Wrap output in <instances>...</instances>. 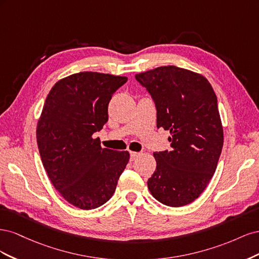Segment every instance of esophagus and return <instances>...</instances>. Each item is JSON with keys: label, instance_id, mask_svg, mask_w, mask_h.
Wrapping results in <instances>:
<instances>
[{"label": "esophagus", "instance_id": "1", "mask_svg": "<svg viewBox=\"0 0 259 259\" xmlns=\"http://www.w3.org/2000/svg\"><path fill=\"white\" fill-rule=\"evenodd\" d=\"M139 154V152H131V161H134L135 159H137Z\"/></svg>", "mask_w": 259, "mask_h": 259}]
</instances>
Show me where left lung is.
I'll return each mask as SVG.
<instances>
[{"label":"left lung","mask_w":259,"mask_h":259,"mask_svg":"<svg viewBox=\"0 0 259 259\" xmlns=\"http://www.w3.org/2000/svg\"><path fill=\"white\" fill-rule=\"evenodd\" d=\"M135 77L154 101L156 127L170 133V150L153 153L156 168L148 179L149 190L164 205L189 204L204 191L222 153L216 94L204 76L175 66Z\"/></svg>","instance_id":"1"}]
</instances>
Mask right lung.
Listing matches in <instances>:
<instances>
[{
  "mask_svg": "<svg viewBox=\"0 0 259 259\" xmlns=\"http://www.w3.org/2000/svg\"><path fill=\"white\" fill-rule=\"evenodd\" d=\"M126 81L79 72L58 81L46 97L36 127L43 166L62 198L81 209L105 204L128 163L127 151L101 148L93 137L108 121L113 93Z\"/></svg>",
  "mask_w": 259,
  "mask_h": 259,
  "instance_id": "1",
  "label": "right lung"
}]
</instances>
